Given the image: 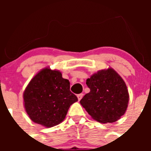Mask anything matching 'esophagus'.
Masks as SVG:
<instances>
[{
    "label": "esophagus",
    "mask_w": 151,
    "mask_h": 151,
    "mask_svg": "<svg viewBox=\"0 0 151 151\" xmlns=\"http://www.w3.org/2000/svg\"><path fill=\"white\" fill-rule=\"evenodd\" d=\"M83 96H84V94H83V93H80V94H78V95H77V98H78L79 101H80V100L82 99V98L83 97Z\"/></svg>",
    "instance_id": "esophagus-1"
}]
</instances>
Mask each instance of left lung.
<instances>
[{"instance_id": "1", "label": "left lung", "mask_w": 151, "mask_h": 151, "mask_svg": "<svg viewBox=\"0 0 151 151\" xmlns=\"http://www.w3.org/2000/svg\"><path fill=\"white\" fill-rule=\"evenodd\" d=\"M90 92L80 104L95 121L114 123L124 115L129 101L126 83L112 68L99 71L87 79Z\"/></svg>"}]
</instances>
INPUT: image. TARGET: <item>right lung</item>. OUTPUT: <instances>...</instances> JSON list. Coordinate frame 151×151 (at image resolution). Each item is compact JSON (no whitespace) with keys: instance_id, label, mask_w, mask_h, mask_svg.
<instances>
[{"instance_id":"right-lung-1","label":"right lung","mask_w":151,"mask_h":151,"mask_svg":"<svg viewBox=\"0 0 151 151\" xmlns=\"http://www.w3.org/2000/svg\"><path fill=\"white\" fill-rule=\"evenodd\" d=\"M24 106L33 122L50 128L65 119L70 106L78 101L60 71L45 68L34 76L23 93Z\"/></svg>"}]
</instances>
